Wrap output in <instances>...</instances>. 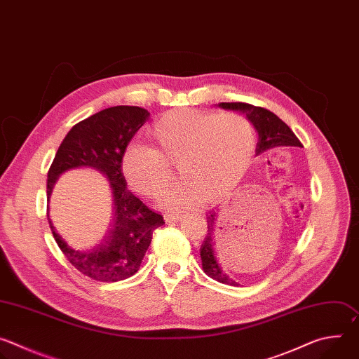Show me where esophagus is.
Listing matches in <instances>:
<instances>
[{
    "label": "esophagus",
    "mask_w": 359,
    "mask_h": 359,
    "mask_svg": "<svg viewBox=\"0 0 359 359\" xmlns=\"http://www.w3.org/2000/svg\"><path fill=\"white\" fill-rule=\"evenodd\" d=\"M180 215H176V213H166L165 215V220L166 223H175V222H179L180 220Z\"/></svg>",
    "instance_id": "1"
}]
</instances>
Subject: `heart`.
<instances>
[{
	"label": "heart",
	"instance_id": "b5f03b06",
	"mask_svg": "<svg viewBox=\"0 0 359 359\" xmlns=\"http://www.w3.org/2000/svg\"><path fill=\"white\" fill-rule=\"evenodd\" d=\"M153 147L126 146L122 173L146 197H159L172 183L176 165L183 179L162 198V206L180 210L198 198L215 203L230 194L244 177L257 147L252 123L238 114L173 109L153 123Z\"/></svg>",
	"mask_w": 359,
	"mask_h": 359
}]
</instances>
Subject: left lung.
I'll return each mask as SVG.
<instances>
[{"mask_svg":"<svg viewBox=\"0 0 359 359\" xmlns=\"http://www.w3.org/2000/svg\"><path fill=\"white\" fill-rule=\"evenodd\" d=\"M219 108L241 112L252 123V126L259 133V142H257V147H255V156H260L267 150H271L280 146L302 147L301 142L294 135V132L277 115H274L273 112L264 108L252 107L250 104H243V102H222V104H219ZM208 224H209L208 236L200 247L203 271L206 273L210 278L219 283L229 284V285H238V283L234 281L229 276L226 269L222 266V262L219 260L216 254V238H215L216 212H212L208 216Z\"/></svg>","mask_w":359,"mask_h":359,"instance_id":"left-lung-1","label":"left lung"}]
</instances>
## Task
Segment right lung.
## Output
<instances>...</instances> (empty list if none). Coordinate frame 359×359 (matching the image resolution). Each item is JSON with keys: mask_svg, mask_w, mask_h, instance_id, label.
<instances>
[{"mask_svg": "<svg viewBox=\"0 0 359 359\" xmlns=\"http://www.w3.org/2000/svg\"><path fill=\"white\" fill-rule=\"evenodd\" d=\"M150 114L139 107H112L76 123L60 144L46 179L48 222L69 263L96 281L115 283L132 277L140 267L151 234L165 224L128 187L122 155ZM90 167L104 174L113 191L111 230L96 248L78 250L57 233L48 219V198L59 176L71 168Z\"/></svg>", "mask_w": 359, "mask_h": 359, "instance_id": "right-lung-1", "label": "right lung"}]
</instances>
